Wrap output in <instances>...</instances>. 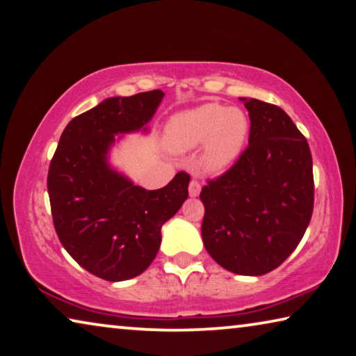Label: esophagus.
<instances>
[{
  "mask_svg": "<svg viewBox=\"0 0 356 356\" xmlns=\"http://www.w3.org/2000/svg\"><path fill=\"white\" fill-rule=\"evenodd\" d=\"M200 189L202 186L199 181H195V179H192V181L189 183V195L191 197H197L200 194Z\"/></svg>",
  "mask_w": 356,
  "mask_h": 356,
  "instance_id": "1",
  "label": "esophagus"
}]
</instances>
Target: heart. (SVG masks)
I'll use <instances>...</instances> for the list:
<instances>
[{
	"mask_svg": "<svg viewBox=\"0 0 356 356\" xmlns=\"http://www.w3.org/2000/svg\"><path fill=\"white\" fill-rule=\"evenodd\" d=\"M248 132L249 120L243 110L211 102L175 115L167 124L165 143L175 153L205 145L202 167L209 173H220L240 156Z\"/></svg>",
	"mask_w": 356,
	"mask_h": 356,
	"instance_id": "1",
	"label": "heart"
}]
</instances>
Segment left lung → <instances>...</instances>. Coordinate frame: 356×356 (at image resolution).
I'll list each match as a JSON object with an SVG mask.
<instances>
[{"label": "left lung", "instance_id": "obj_1", "mask_svg": "<svg viewBox=\"0 0 356 356\" xmlns=\"http://www.w3.org/2000/svg\"><path fill=\"white\" fill-rule=\"evenodd\" d=\"M241 101L250 118L249 145L229 170L203 186L202 238L225 270L261 276L293 252L311 222L312 156L281 107Z\"/></svg>", "mask_w": 356, "mask_h": 356}]
</instances>
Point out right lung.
<instances>
[{"instance_id": "add662e5", "label": "right lung", "mask_w": 356, "mask_h": 356, "mask_svg": "<svg viewBox=\"0 0 356 356\" xmlns=\"http://www.w3.org/2000/svg\"><path fill=\"white\" fill-rule=\"evenodd\" d=\"M162 97L161 90L108 97L75 116L50 162L47 189L56 235L81 268L110 282L147 270L161 246V227L188 199L186 172L147 191L107 161L115 136L147 131Z\"/></svg>"}]
</instances>
